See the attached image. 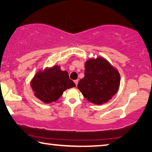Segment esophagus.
Instances as JSON below:
<instances>
[{"label":"esophagus","mask_w":152,"mask_h":152,"mask_svg":"<svg viewBox=\"0 0 152 152\" xmlns=\"http://www.w3.org/2000/svg\"><path fill=\"white\" fill-rule=\"evenodd\" d=\"M78 80H74V83H75V84H76V85L77 86V85H78Z\"/></svg>","instance_id":"34e87169"}]
</instances>
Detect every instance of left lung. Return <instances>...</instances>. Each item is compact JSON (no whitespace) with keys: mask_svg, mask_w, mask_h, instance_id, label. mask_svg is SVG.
Instances as JSON below:
<instances>
[{"mask_svg":"<svg viewBox=\"0 0 152 152\" xmlns=\"http://www.w3.org/2000/svg\"><path fill=\"white\" fill-rule=\"evenodd\" d=\"M85 68V77L79 81L78 88L84 97L93 104L107 103L119 89L118 70L102 57L88 59Z\"/></svg>","mask_w":152,"mask_h":152,"instance_id":"8db88e82","label":"left lung"}]
</instances>
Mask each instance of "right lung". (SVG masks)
<instances>
[{
    "mask_svg": "<svg viewBox=\"0 0 152 152\" xmlns=\"http://www.w3.org/2000/svg\"><path fill=\"white\" fill-rule=\"evenodd\" d=\"M30 86L34 95L45 103L57 102L67 89L75 87L76 85L69 78L67 71L59 66L40 69L32 79Z\"/></svg>",
    "mask_w": 152,
    "mask_h": 152,
    "instance_id": "right-lung-1",
    "label": "right lung"
}]
</instances>
